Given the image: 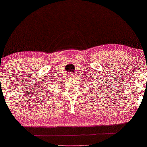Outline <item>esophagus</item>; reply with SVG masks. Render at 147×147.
<instances>
[{
    "label": "esophagus",
    "instance_id": "obj_1",
    "mask_svg": "<svg viewBox=\"0 0 147 147\" xmlns=\"http://www.w3.org/2000/svg\"><path fill=\"white\" fill-rule=\"evenodd\" d=\"M69 76H70V77H73L74 74H72V73H69Z\"/></svg>",
    "mask_w": 147,
    "mask_h": 147
}]
</instances>
